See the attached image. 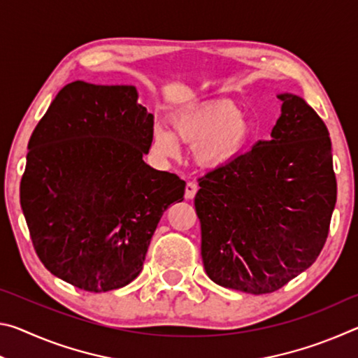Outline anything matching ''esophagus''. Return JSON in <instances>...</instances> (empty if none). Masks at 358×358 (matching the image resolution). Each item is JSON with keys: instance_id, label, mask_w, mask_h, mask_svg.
<instances>
[{"instance_id": "obj_1", "label": "esophagus", "mask_w": 358, "mask_h": 358, "mask_svg": "<svg viewBox=\"0 0 358 358\" xmlns=\"http://www.w3.org/2000/svg\"><path fill=\"white\" fill-rule=\"evenodd\" d=\"M197 189H199V186L194 183V181H187L186 187H185V197L186 199H192L194 196H196Z\"/></svg>"}]
</instances>
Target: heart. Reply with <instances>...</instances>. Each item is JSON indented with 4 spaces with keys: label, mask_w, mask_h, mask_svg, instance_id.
<instances>
[{
    "label": "heart",
    "mask_w": 358,
    "mask_h": 358,
    "mask_svg": "<svg viewBox=\"0 0 358 358\" xmlns=\"http://www.w3.org/2000/svg\"><path fill=\"white\" fill-rule=\"evenodd\" d=\"M173 131L155 129V148L164 156L178 153V141L196 145V159L203 167H220L237 156L251 137V124L229 104H201L177 113Z\"/></svg>",
    "instance_id": "obj_1"
}]
</instances>
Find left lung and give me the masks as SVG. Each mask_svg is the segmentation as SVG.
Instances as JSON below:
<instances>
[{"label":"left lung","instance_id":"1","mask_svg":"<svg viewBox=\"0 0 358 358\" xmlns=\"http://www.w3.org/2000/svg\"><path fill=\"white\" fill-rule=\"evenodd\" d=\"M280 99L271 141L199 178L194 199L210 280L254 295L316 262L336 203L329 129L299 96Z\"/></svg>","mask_w":358,"mask_h":358}]
</instances>
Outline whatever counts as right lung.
<instances>
[{
    "label": "right lung",
    "instance_id": "obj_1",
    "mask_svg": "<svg viewBox=\"0 0 358 358\" xmlns=\"http://www.w3.org/2000/svg\"><path fill=\"white\" fill-rule=\"evenodd\" d=\"M153 132L136 87L77 80L53 99L20 181L29 237L52 275L107 292L141 273L162 213L185 194L178 175L143 162Z\"/></svg>",
    "mask_w": 358,
    "mask_h": 358
}]
</instances>
